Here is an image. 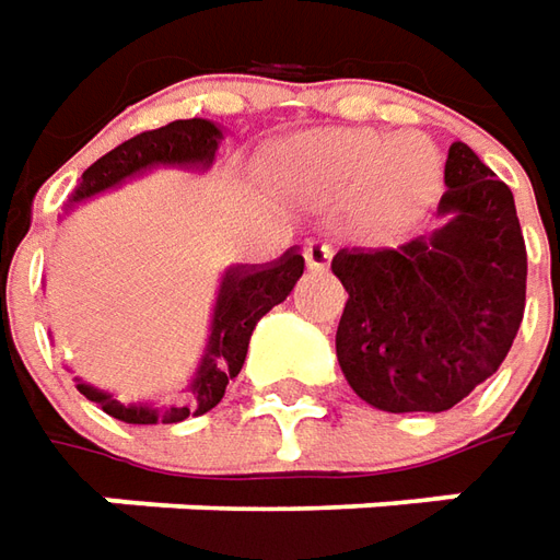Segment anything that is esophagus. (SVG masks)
I'll list each match as a JSON object with an SVG mask.
<instances>
[{"instance_id": "esophagus-1", "label": "esophagus", "mask_w": 560, "mask_h": 560, "mask_svg": "<svg viewBox=\"0 0 560 560\" xmlns=\"http://www.w3.org/2000/svg\"><path fill=\"white\" fill-rule=\"evenodd\" d=\"M303 257H306V266H310L313 272H325V269L331 266V247L318 242H306V247H303Z\"/></svg>"}]
</instances>
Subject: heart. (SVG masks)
Segmentation results:
<instances>
[{
	"label": "heart",
	"instance_id": "b5f03b06",
	"mask_svg": "<svg viewBox=\"0 0 560 560\" xmlns=\"http://www.w3.org/2000/svg\"><path fill=\"white\" fill-rule=\"evenodd\" d=\"M369 170V210L381 222L402 220L434 191V151L418 136H396L381 145L375 132L335 129L294 139L276 158L281 185L313 198H338L353 191Z\"/></svg>",
	"mask_w": 560,
	"mask_h": 560
}]
</instances>
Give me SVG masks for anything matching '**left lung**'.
<instances>
[{"instance_id": "obj_1", "label": "left lung", "mask_w": 560, "mask_h": 560, "mask_svg": "<svg viewBox=\"0 0 560 560\" xmlns=\"http://www.w3.org/2000/svg\"><path fill=\"white\" fill-rule=\"evenodd\" d=\"M443 225L402 247L338 250V362L381 412H446L502 365L524 318L527 247L511 188L450 145Z\"/></svg>"}]
</instances>
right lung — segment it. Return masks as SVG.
Instances as JSON below:
<instances>
[{
  "instance_id": "add662e5",
  "label": "right lung",
  "mask_w": 560,
  "mask_h": 560,
  "mask_svg": "<svg viewBox=\"0 0 560 560\" xmlns=\"http://www.w3.org/2000/svg\"><path fill=\"white\" fill-rule=\"evenodd\" d=\"M222 129L210 120L191 117V120H173L161 129H148L132 136L129 142L107 151L83 173L80 185L73 188L70 203H80L102 195L114 185L126 183L151 166H188V170H207L217 158ZM303 276V254L291 247L284 257L266 266H229L220 281V294L213 306L210 338L203 350L201 365L188 384V396L179 406H151V402H120L114 394L98 390L77 377V390L98 402L110 418L126 424H176L188 415L210 412L225 394V384L242 372L250 335L272 306L294 291Z\"/></svg>"
}]
</instances>
